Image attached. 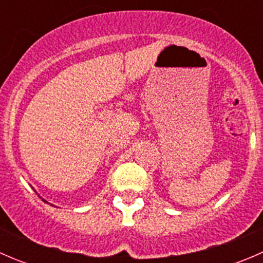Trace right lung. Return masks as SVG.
<instances>
[{
	"label": "right lung",
	"instance_id": "obj_1",
	"mask_svg": "<svg viewBox=\"0 0 263 263\" xmlns=\"http://www.w3.org/2000/svg\"><path fill=\"white\" fill-rule=\"evenodd\" d=\"M34 191H35V190H34ZM42 200H43V201H44V202H47V201H46V200H44V198H42ZM47 203H48V202H47Z\"/></svg>",
	"mask_w": 263,
	"mask_h": 263
}]
</instances>
